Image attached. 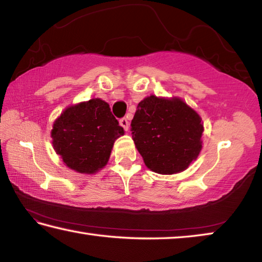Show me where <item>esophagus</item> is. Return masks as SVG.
<instances>
[{"label": "esophagus", "mask_w": 262, "mask_h": 262, "mask_svg": "<svg viewBox=\"0 0 262 262\" xmlns=\"http://www.w3.org/2000/svg\"><path fill=\"white\" fill-rule=\"evenodd\" d=\"M120 125L123 127V129L128 130V128H129V121H128L127 118H122L120 119Z\"/></svg>", "instance_id": "1"}]
</instances>
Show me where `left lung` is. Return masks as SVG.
Masks as SVG:
<instances>
[{
	"label": "left lung",
	"mask_w": 262,
	"mask_h": 262,
	"mask_svg": "<svg viewBox=\"0 0 262 262\" xmlns=\"http://www.w3.org/2000/svg\"><path fill=\"white\" fill-rule=\"evenodd\" d=\"M130 127L145 165L156 173L184 171L202 148L201 118L179 98L147 97L137 105Z\"/></svg>",
	"instance_id": "1"
}]
</instances>
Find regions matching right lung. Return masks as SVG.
<instances>
[{
    "mask_svg": "<svg viewBox=\"0 0 262 262\" xmlns=\"http://www.w3.org/2000/svg\"><path fill=\"white\" fill-rule=\"evenodd\" d=\"M121 135L123 128L108 104L98 98L64 110L52 130L55 152L79 173H95L104 167L114 141Z\"/></svg>",
    "mask_w": 262,
    "mask_h": 262,
    "instance_id": "1",
    "label": "right lung"
}]
</instances>
